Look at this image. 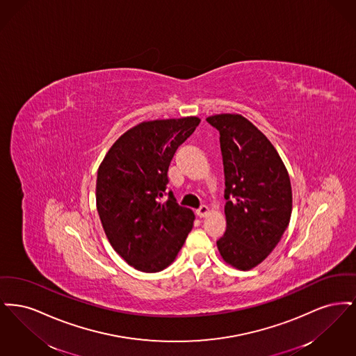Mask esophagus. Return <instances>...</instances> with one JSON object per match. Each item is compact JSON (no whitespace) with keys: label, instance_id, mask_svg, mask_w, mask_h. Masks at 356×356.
Here are the masks:
<instances>
[{"label":"esophagus","instance_id":"esophagus-1","mask_svg":"<svg viewBox=\"0 0 356 356\" xmlns=\"http://www.w3.org/2000/svg\"><path fill=\"white\" fill-rule=\"evenodd\" d=\"M209 212H211V209H209L208 205H202V207L196 211V215H197L199 218H207V216L209 215Z\"/></svg>","mask_w":356,"mask_h":356}]
</instances>
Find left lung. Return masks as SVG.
<instances>
[{
    "mask_svg": "<svg viewBox=\"0 0 356 356\" xmlns=\"http://www.w3.org/2000/svg\"><path fill=\"white\" fill-rule=\"evenodd\" d=\"M220 134L227 229L218 240L222 260L250 271L277 245L289 224L292 189L271 141L237 113L207 118Z\"/></svg>",
    "mask_w": 356,
    "mask_h": 356,
    "instance_id": "8db88e82",
    "label": "left lung"
}]
</instances>
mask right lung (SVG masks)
I'll use <instances>...</instances> for the list:
<instances>
[{
    "label": "right lung",
    "instance_id": "1",
    "mask_svg": "<svg viewBox=\"0 0 356 356\" xmlns=\"http://www.w3.org/2000/svg\"><path fill=\"white\" fill-rule=\"evenodd\" d=\"M200 119L143 121L120 136L97 170L96 207L113 250L136 270L163 271L181 250L195 220L168 188L170 160Z\"/></svg>",
    "mask_w": 356,
    "mask_h": 356
}]
</instances>
